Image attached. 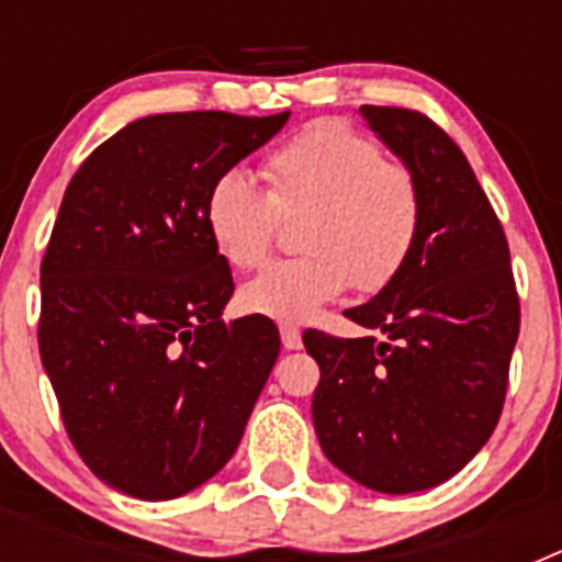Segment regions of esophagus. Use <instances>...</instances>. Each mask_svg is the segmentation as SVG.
Here are the masks:
<instances>
[{
  "instance_id": "1",
  "label": "esophagus",
  "mask_w": 562,
  "mask_h": 562,
  "mask_svg": "<svg viewBox=\"0 0 562 562\" xmlns=\"http://www.w3.org/2000/svg\"><path fill=\"white\" fill-rule=\"evenodd\" d=\"M281 342H284V349H290V351H297L301 346H304V340H301V331L290 324H281Z\"/></svg>"
}]
</instances>
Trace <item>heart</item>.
Wrapping results in <instances>:
<instances>
[{
	"mask_svg": "<svg viewBox=\"0 0 562 562\" xmlns=\"http://www.w3.org/2000/svg\"><path fill=\"white\" fill-rule=\"evenodd\" d=\"M261 191L227 168L205 196L213 247L236 270L270 256L278 220H295L304 256L276 261L241 286V306L281 324H306L351 284L380 292L405 270L422 231V188L408 166L382 160L369 134L321 121L267 157Z\"/></svg>",
	"mask_w": 562,
	"mask_h": 562,
	"instance_id": "b5f03b06",
	"label": "heart"
}]
</instances>
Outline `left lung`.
I'll return each mask as SVG.
<instances>
[{
    "label": "left lung",
    "mask_w": 562,
    "mask_h": 562,
    "mask_svg": "<svg viewBox=\"0 0 562 562\" xmlns=\"http://www.w3.org/2000/svg\"><path fill=\"white\" fill-rule=\"evenodd\" d=\"M414 171V256L346 317L376 337L306 329L321 366L312 422L326 459L357 484L408 495L448 481L498 425L520 331L509 245L461 148L414 109L360 106Z\"/></svg>",
    "instance_id": "8db88e82"
}]
</instances>
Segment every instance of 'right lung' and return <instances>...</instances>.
<instances>
[{
  "instance_id": "1",
  "label": "right lung",
  "mask_w": 562,
  "mask_h": 562,
  "mask_svg": "<svg viewBox=\"0 0 562 562\" xmlns=\"http://www.w3.org/2000/svg\"><path fill=\"white\" fill-rule=\"evenodd\" d=\"M286 117H140L64 191L38 351L83 464L132 498H180L220 473L276 366L270 317L222 321L233 276L207 236L205 196Z\"/></svg>"
}]
</instances>
